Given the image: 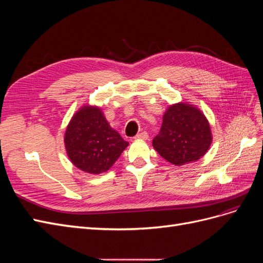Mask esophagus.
Listing matches in <instances>:
<instances>
[{
  "label": "esophagus",
  "instance_id": "1",
  "mask_svg": "<svg viewBox=\"0 0 263 263\" xmlns=\"http://www.w3.org/2000/svg\"><path fill=\"white\" fill-rule=\"evenodd\" d=\"M135 139H144V140H146V139H148V134L146 132H141L138 135H136V136H135Z\"/></svg>",
  "mask_w": 263,
  "mask_h": 263
}]
</instances>
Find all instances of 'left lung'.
<instances>
[{
    "mask_svg": "<svg viewBox=\"0 0 263 263\" xmlns=\"http://www.w3.org/2000/svg\"><path fill=\"white\" fill-rule=\"evenodd\" d=\"M209 121L200 109L186 103L171 105L153 146L166 161L183 165L203 157L212 144Z\"/></svg>",
    "mask_w": 263,
    "mask_h": 263,
    "instance_id": "1",
    "label": "left lung"
}]
</instances>
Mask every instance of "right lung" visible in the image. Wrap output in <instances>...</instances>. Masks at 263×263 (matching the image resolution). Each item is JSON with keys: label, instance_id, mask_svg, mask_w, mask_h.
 I'll return each instance as SVG.
<instances>
[{"label": "right lung", "instance_id": "add662e5", "mask_svg": "<svg viewBox=\"0 0 263 263\" xmlns=\"http://www.w3.org/2000/svg\"><path fill=\"white\" fill-rule=\"evenodd\" d=\"M65 146L77 168L100 174L115 163L128 142L109 126L100 107L86 105L70 121L65 134Z\"/></svg>", "mask_w": 263, "mask_h": 263}]
</instances>
